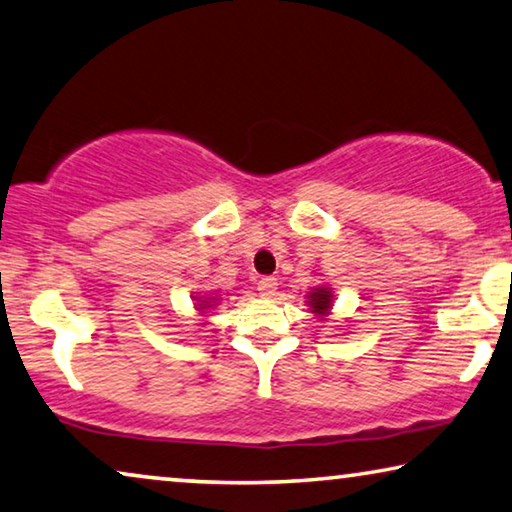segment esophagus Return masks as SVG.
<instances>
[{
	"instance_id": "34e87169",
	"label": "esophagus",
	"mask_w": 512,
	"mask_h": 512,
	"mask_svg": "<svg viewBox=\"0 0 512 512\" xmlns=\"http://www.w3.org/2000/svg\"><path fill=\"white\" fill-rule=\"evenodd\" d=\"M276 289H278V280L266 276L257 282V292L259 296H264V299H271V296H276Z\"/></svg>"
}]
</instances>
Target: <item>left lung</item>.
Returning <instances> with one entry per match:
<instances>
[{"label": "left lung", "mask_w": 512, "mask_h": 512, "mask_svg": "<svg viewBox=\"0 0 512 512\" xmlns=\"http://www.w3.org/2000/svg\"><path fill=\"white\" fill-rule=\"evenodd\" d=\"M305 303H308L310 312H315L319 319H326L331 315V308H333V292L329 285H319V287H312L308 296H305Z\"/></svg>", "instance_id": "8db88e82"}]
</instances>
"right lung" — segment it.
<instances>
[{
  "label": "right lung",
  "mask_w": 512,
  "mask_h": 512,
  "mask_svg": "<svg viewBox=\"0 0 512 512\" xmlns=\"http://www.w3.org/2000/svg\"><path fill=\"white\" fill-rule=\"evenodd\" d=\"M216 301H220L216 296H195V310L200 312L202 317H207V312L216 305Z\"/></svg>",
  "instance_id": "right-lung-1"
}]
</instances>
